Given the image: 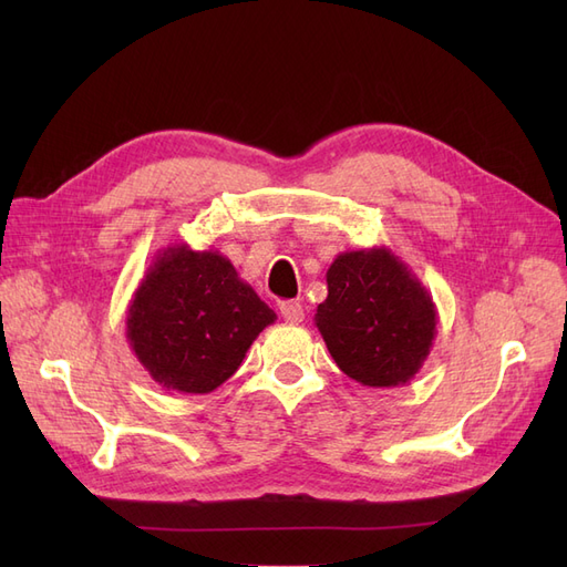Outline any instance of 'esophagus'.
I'll use <instances>...</instances> for the list:
<instances>
[{
    "instance_id": "esophagus-1",
    "label": "esophagus",
    "mask_w": 567,
    "mask_h": 567,
    "mask_svg": "<svg viewBox=\"0 0 567 567\" xmlns=\"http://www.w3.org/2000/svg\"><path fill=\"white\" fill-rule=\"evenodd\" d=\"M279 315H281L286 321H290V323H300V321L305 319V310H302V305H300L298 300H286V302H281V305H279Z\"/></svg>"
}]
</instances>
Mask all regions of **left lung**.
Masks as SVG:
<instances>
[{
    "mask_svg": "<svg viewBox=\"0 0 567 567\" xmlns=\"http://www.w3.org/2000/svg\"><path fill=\"white\" fill-rule=\"evenodd\" d=\"M315 323L342 373L369 388L409 383L431 354L435 302L390 248L340 252Z\"/></svg>",
    "mask_w": 567,
    "mask_h": 567,
    "instance_id": "1",
    "label": "left lung"
}]
</instances>
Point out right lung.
I'll return each instance as SVG.
<instances>
[{
	"instance_id": "obj_1",
	"label": "right lung",
	"mask_w": 567,
	"mask_h": 567,
	"mask_svg": "<svg viewBox=\"0 0 567 567\" xmlns=\"http://www.w3.org/2000/svg\"><path fill=\"white\" fill-rule=\"evenodd\" d=\"M277 315L217 250H161L127 307V340L165 390L208 394Z\"/></svg>"
}]
</instances>
